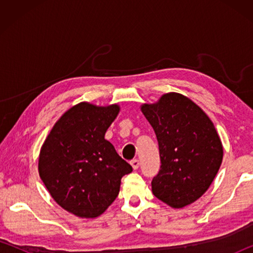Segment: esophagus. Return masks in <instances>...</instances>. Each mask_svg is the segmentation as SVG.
<instances>
[{"label":"esophagus","mask_w":253,"mask_h":253,"mask_svg":"<svg viewBox=\"0 0 253 253\" xmlns=\"http://www.w3.org/2000/svg\"><path fill=\"white\" fill-rule=\"evenodd\" d=\"M130 165H131V168L134 169H137L139 168V161L138 160H132V161H130Z\"/></svg>","instance_id":"34e87169"}]
</instances>
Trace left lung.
Returning <instances> with one entry per match:
<instances>
[{"mask_svg":"<svg viewBox=\"0 0 253 253\" xmlns=\"http://www.w3.org/2000/svg\"><path fill=\"white\" fill-rule=\"evenodd\" d=\"M140 110L155 131L161 169L152 181L153 194L173 209L199 200L217 174L223 146L211 119L190 98L164 93Z\"/></svg>","mask_w":253,"mask_h":253,"instance_id":"1","label":"left lung"}]
</instances>
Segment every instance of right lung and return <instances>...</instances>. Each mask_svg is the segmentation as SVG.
<instances>
[{
  "label": "right lung",
  "mask_w": 253,
  "mask_h": 253,
  "mask_svg": "<svg viewBox=\"0 0 253 253\" xmlns=\"http://www.w3.org/2000/svg\"><path fill=\"white\" fill-rule=\"evenodd\" d=\"M119 110L117 104L79 102L58 119L42 144V182L60 207L78 217L101 215L118 196L122 177L132 170L105 139Z\"/></svg>",
  "instance_id": "obj_1"
}]
</instances>
